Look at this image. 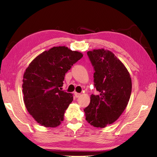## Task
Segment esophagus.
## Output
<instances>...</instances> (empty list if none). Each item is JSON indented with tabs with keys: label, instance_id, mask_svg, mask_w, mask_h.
Returning <instances> with one entry per match:
<instances>
[{
	"label": "esophagus",
	"instance_id": "34e87169",
	"mask_svg": "<svg viewBox=\"0 0 157 157\" xmlns=\"http://www.w3.org/2000/svg\"><path fill=\"white\" fill-rule=\"evenodd\" d=\"M74 94H75V96L76 98H78V97H80V96H81V94H79V93H77V92H75Z\"/></svg>",
	"mask_w": 157,
	"mask_h": 157
}]
</instances>
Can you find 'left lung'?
Here are the masks:
<instances>
[{
	"mask_svg": "<svg viewBox=\"0 0 157 157\" xmlns=\"http://www.w3.org/2000/svg\"><path fill=\"white\" fill-rule=\"evenodd\" d=\"M94 69V86L99 95L92 94L84 109L86 120L96 128H104L116 121L129 101L132 80L129 72L113 52L104 49L88 51Z\"/></svg>",
	"mask_w": 157,
	"mask_h": 157,
	"instance_id": "obj_1",
	"label": "left lung"
}]
</instances>
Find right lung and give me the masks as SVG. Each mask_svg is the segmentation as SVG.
<instances>
[{
	"mask_svg": "<svg viewBox=\"0 0 157 157\" xmlns=\"http://www.w3.org/2000/svg\"><path fill=\"white\" fill-rule=\"evenodd\" d=\"M65 46L53 47L33 59L23 75L22 92L27 110L42 126L54 128L63 121L73 96L60 90L65 73L82 58Z\"/></svg>",
	"mask_w": 157,
	"mask_h": 157,
	"instance_id": "1",
	"label": "right lung"
}]
</instances>
